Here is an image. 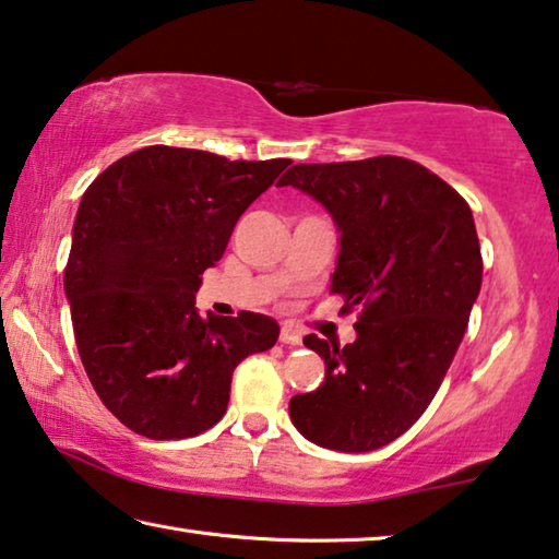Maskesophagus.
Wrapping results in <instances>:
<instances>
[{"instance_id":"esophagus-1","label":"esophagus","mask_w":559,"mask_h":559,"mask_svg":"<svg viewBox=\"0 0 559 559\" xmlns=\"http://www.w3.org/2000/svg\"><path fill=\"white\" fill-rule=\"evenodd\" d=\"M280 340H282V343H285V345H302V335H299L293 325H282Z\"/></svg>"}]
</instances>
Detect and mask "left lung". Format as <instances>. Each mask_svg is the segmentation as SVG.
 I'll return each instance as SVG.
<instances>
[{
    "label": "left lung",
    "instance_id": "left-lung-1",
    "mask_svg": "<svg viewBox=\"0 0 559 559\" xmlns=\"http://www.w3.org/2000/svg\"><path fill=\"white\" fill-rule=\"evenodd\" d=\"M280 186H295L333 216L340 252L330 289L345 297V310H362L350 345L305 337L325 360V380L293 395L289 418L318 447L376 451L428 408L466 333L481 289L472 209L401 156L297 164Z\"/></svg>",
    "mask_w": 559,
    "mask_h": 559
}]
</instances>
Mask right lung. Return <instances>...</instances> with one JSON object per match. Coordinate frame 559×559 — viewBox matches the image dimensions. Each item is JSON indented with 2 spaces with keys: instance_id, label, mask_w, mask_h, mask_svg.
<instances>
[{
  "instance_id": "obj_1",
  "label": "right lung",
  "mask_w": 559,
  "mask_h": 559,
  "mask_svg": "<svg viewBox=\"0 0 559 559\" xmlns=\"http://www.w3.org/2000/svg\"><path fill=\"white\" fill-rule=\"evenodd\" d=\"M289 164L148 145L87 186L64 295L85 373L131 431L168 441L212 428L234 368L277 343L266 314L201 318L193 299L239 216Z\"/></svg>"
}]
</instances>
